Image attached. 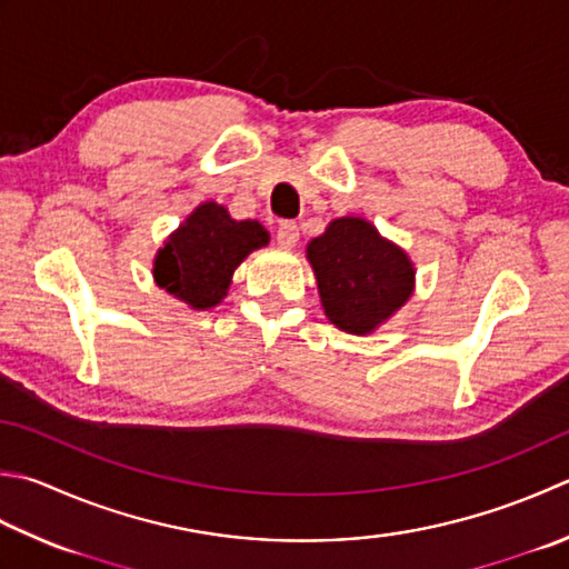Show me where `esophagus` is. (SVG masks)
Returning a JSON list of instances; mask_svg holds the SVG:
<instances>
[{
	"label": "esophagus",
	"mask_w": 569,
	"mask_h": 569,
	"mask_svg": "<svg viewBox=\"0 0 569 569\" xmlns=\"http://www.w3.org/2000/svg\"><path fill=\"white\" fill-rule=\"evenodd\" d=\"M276 239L283 249H293L298 239H300V229H298L296 221H281V224H278V229H276Z\"/></svg>",
	"instance_id": "esophagus-1"
}]
</instances>
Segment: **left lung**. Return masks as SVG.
I'll list each match as a JSON object with an SVG mask.
<instances>
[{"label": "left lung", "instance_id": "1", "mask_svg": "<svg viewBox=\"0 0 569 569\" xmlns=\"http://www.w3.org/2000/svg\"><path fill=\"white\" fill-rule=\"evenodd\" d=\"M306 256L322 310L350 336L377 330L415 293V263L367 219H332L320 237L310 239Z\"/></svg>", "mask_w": 569, "mask_h": 569}]
</instances>
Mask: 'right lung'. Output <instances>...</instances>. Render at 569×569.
I'll return each instance as SVG.
<instances>
[{
    "mask_svg": "<svg viewBox=\"0 0 569 569\" xmlns=\"http://www.w3.org/2000/svg\"><path fill=\"white\" fill-rule=\"evenodd\" d=\"M269 241L259 221H237L221 204L204 202L154 256V283L189 308H214L227 296L237 266Z\"/></svg>",
    "mask_w": 569,
    "mask_h": 569,
    "instance_id": "add662e5",
    "label": "right lung"
}]
</instances>
